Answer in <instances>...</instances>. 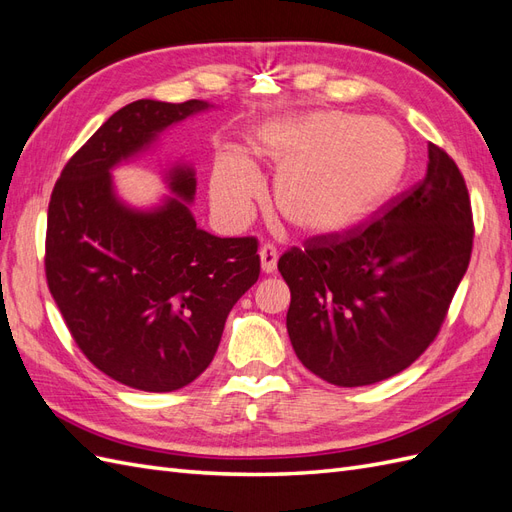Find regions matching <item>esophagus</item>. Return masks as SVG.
Wrapping results in <instances>:
<instances>
[{
  "label": "esophagus",
  "mask_w": 512,
  "mask_h": 512,
  "mask_svg": "<svg viewBox=\"0 0 512 512\" xmlns=\"http://www.w3.org/2000/svg\"><path fill=\"white\" fill-rule=\"evenodd\" d=\"M260 265H262V271L265 273H273L275 267H277V250L273 245H262L260 247Z\"/></svg>",
  "instance_id": "1"
}]
</instances>
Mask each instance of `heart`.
Wrapping results in <instances>:
<instances>
[{
    "label": "heart",
    "mask_w": 512,
    "mask_h": 512,
    "mask_svg": "<svg viewBox=\"0 0 512 512\" xmlns=\"http://www.w3.org/2000/svg\"><path fill=\"white\" fill-rule=\"evenodd\" d=\"M260 156L280 173L277 211L303 235L333 237L363 226L393 196L408 151L391 123L322 111L277 123ZM260 192V177L245 158L226 153L215 164L211 200L222 218L243 220Z\"/></svg>",
    "instance_id": "obj_1"
}]
</instances>
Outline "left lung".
Instances as JSON below:
<instances>
[{"instance_id": "obj_1", "label": "left lung", "mask_w": 512, "mask_h": 512, "mask_svg": "<svg viewBox=\"0 0 512 512\" xmlns=\"http://www.w3.org/2000/svg\"><path fill=\"white\" fill-rule=\"evenodd\" d=\"M472 205L459 166L429 143L425 179L344 235L309 237L277 262L299 361L335 386L410 367L438 337L466 275Z\"/></svg>"}]
</instances>
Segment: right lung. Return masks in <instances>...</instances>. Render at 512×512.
Masks as SVG:
<instances>
[{
  "label": "right lung",
  "mask_w": 512,
  "mask_h": 512,
  "mask_svg": "<svg viewBox=\"0 0 512 512\" xmlns=\"http://www.w3.org/2000/svg\"><path fill=\"white\" fill-rule=\"evenodd\" d=\"M203 100H136L108 117L55 183L46 220V284L66 327L102 374L147 393H170L213 361L224 322L260 275L256 237L220 239L196 228L183 204L194 170L168 173L156 211L115 198L111 170Z\"/></svg>",
  "instance_id": "1"
}]
</instances>
